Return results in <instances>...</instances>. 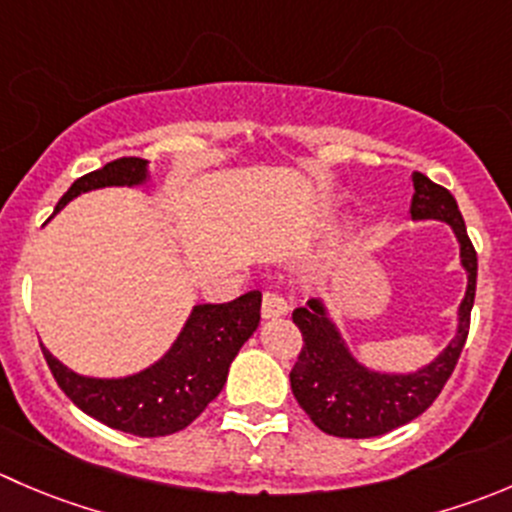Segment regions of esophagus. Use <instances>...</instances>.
Returning a JSON list of instances; mask_svg holds the SVG:
<instances>
[{
    "label": "esophagus",
    "instance_id": "obj_1",
    "mask_svg": "<svg viewBox=\"0 0 512 512\" xmlns=\"http://www.w3.org/2000/svg\"><path fill=\"white\" fill-rule=\"evenodd\" d=\"M287 310H290V305L285 302V297H280L272 290L265 292V297H262V317L265 320H275V317L287 315Z\"/></svg>",
    "mask_w": 512,
    "mask_h": 512
}]
</instances>
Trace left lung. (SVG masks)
Instances as JSON below:
<instances>
[{
  "mask_svg": "<svg viewBox=\"0 0 512 512\" xmlns=\"http://www.w3.org/2000/svg\"><path fill=\"white\" fill-rule=\"evenodd\" d=\"M413 187V222L435 220L450 225L460 247V265L468 272L455 335L438 357L418 370H375L357 360L325 300L312 297L305 307H297L292 322L302 332V352L290 372L292 395L312 423L335 438H377L423 415L453 375L468 337L478 255L455 197L420 172H413Z\"/></svg>",
  "mask_w": 512,
  "mask_h": 512,
  "instance_id": "1",
  "label": "left lung"
}]
</instances>
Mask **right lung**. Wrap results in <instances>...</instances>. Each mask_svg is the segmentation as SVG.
<instances>
[{
    "label": "right lung",
    "mask_w": 512,
    "mask_h": 512,
    "mask_svg": "<svg viewBox=\"0 0 512 512\" xmlns=\"http://www.w3.org/2000/svg\"><path fill=\"white\" fill-rule=\"evenodd\" d=\"M150 162L122 157L79 177L57 212L74 197L102 187H142ZM262 292L250 290L225 305H195L170 350L150 367L124 377H89L69 370L42 345L54 380L82 413L122 433L160 438L185 430L225 388L240 347L260 325Z\"/></svg>",
    "instance_id": "obj_1"
}]
</instances>
